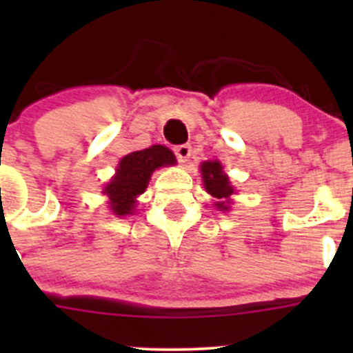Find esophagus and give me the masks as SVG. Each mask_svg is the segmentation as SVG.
<instances>
[{"label": "esophagus", "mask_w": 353, "mask_h": 353, "mask_svg": "<svg viewBox=\"0 0 353 353\" xmlns=\"http://www.w3.org/2000/svg\"><path fill=\"white\" fill-rule=\"evenodd\" d=\"M191 152H193V148H191V145H179V147L174 148V154H176L177 160H179L181 163H186L188 159L191 157Z\"/></svg>", "instance_id": "1"}]
</instances>
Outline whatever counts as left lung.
I'll return each instance as SVG.
<instances>
[{"mask_svg": "<svg viewBox=\"0 0 353 353\" xmlns=\"http://www.w3.org/2000/svg\"><path fill=\"white\" fill-rule=\"evenodd\" d=\"M201 177L203 183H205L206 191H208L212 196L222 199V201H216V206L220 210H227L225 199L234 193V188L229 184V177L223 174L222 165L219 162H205L201 163Z\"/></svg>", "mask_w": 353, "mask_h": 353, "instance_id": "8db88e82", "label": "left lung"}]
</instances>
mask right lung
Returning <instances> with one entry per match:
<instances>
[{
    "instance_id": "right-lung-1",
    "label": "right lung",
    "mask_w": 353,
    "mask_h": 353,
    "mask_svg": "<svg viewBox=\"0 0 353 353\" xmlns=\"http://www.w3.org/2000/svg\"><path fill=\"white\" fill-rule=\"evenodd\" d=\"M176 157L167 147L154 145L145 150L131 152L123 157L116 176L105 186L104 193L110 199V208L116 215H131L134 198L147 188L152 172L162 165H174Z\"/></svg>"
}]
</instances>
